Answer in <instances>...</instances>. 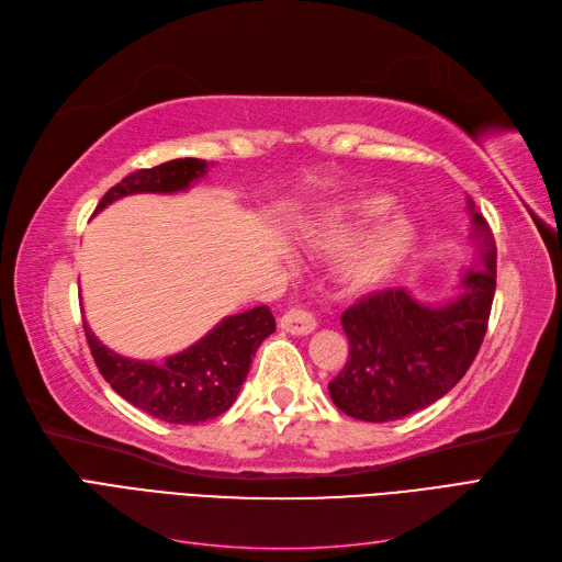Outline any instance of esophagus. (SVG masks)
<instances>
[{"mask_svg": "<svg viewBox=\"0 0 562 562\" xmlns=\"http://www.w3.org/2000/svg\"><path fill=\"white\" fill-rule=\"evenodd\" d=\"M281 328L291 335H310L316 330V318L304 310H291L281 316Z\"/></svg>", "mask_w": 562, "mask_h": 562, "instance_id": "1", "label": "esophagus"}]
</instances>
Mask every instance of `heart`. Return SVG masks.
I'll use <instances>...</instances> for the list:
<instances>
[{
	"label": "heart",
	"instance_id": "obj_1",
	"mask_svg": "<svg viewBox=\"0 0 562 562\" xmlns=\"http://www.w3.org/2000/svg\"><path fill=\"white\" fill-rule=\"evenodd\" d=\"M391 203L389 194H361L342 203L314 234V246L323 252L337 255L357 244L342 265V281L349 291H375L411 258L417 244L415 220L405 211L386 214ZM375 218L381 223L364 237L362 232Z\"/></svg>",
	"mask_w": 562,
	"mask_h": 562
}]
</instances>
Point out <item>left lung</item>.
Wrapping results in <instances>:
<instances>
[{
	"label": "left lung",
	"mask_w": 562,
	"mask_h": 562,
	"mask_svg": "<svg viewBox=\"0 0 562 562\" xmlns=\"http://www.w3.org/2000/svg\"><path fill=\"white\" fill-rule=\"evenodd\" d=\"M469 211L481 255L462 279V293L424 304L403 288H384L342 314L349 359L328 391L345 415L394 422L443 398L467 375L483 345L497 285L495 241L473 201Z\"/></svg>",
	"instance_id": "left-lung-1"
}]
</instances>
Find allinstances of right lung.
<instances>
[{"label": "right lung", "instance_id": "obj_1", "mask_svg": "<svg viewBox=\"0 0 562 562\" xmlns=\"http://www.w3.org/2000/svg\"><path fill=\"white\" fill-rule=\"evenodd\" d=\"M203 159H173L155 168H140L100 199L98 211L128 194L184 192L194 180L206 176ZM277 330L269 307H255L227 316L184 351L168 356L164 363L135 361L119 356L83 323L87 342L110 386L143 413L171 422L199 424L229 411L248 375L252 356L262 339Z\"/></svg>", "mask_w": 562, "mask_h": 562}]
</instances>
